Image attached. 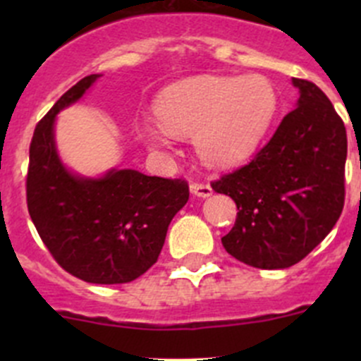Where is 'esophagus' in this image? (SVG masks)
I'll list each match as a JSON object with an SVG mask.
<instances>
[{
	"instance_id": "obj_1",
	"label": "esophagus",
	"mask_w": 361,
	"mask_h": 361,
	"mask_svg": "<svg viewBox=\"0 0 361 361\" xmlns=\"http://www.w3.org/2000/svg\"><path fill=\"white\" fill-rule=\"evenodd\" d=\"M190 192L197 197H209L213 194V188L207 183H202V181H194V183H190Z\"/></svg>"
}]
</instances>
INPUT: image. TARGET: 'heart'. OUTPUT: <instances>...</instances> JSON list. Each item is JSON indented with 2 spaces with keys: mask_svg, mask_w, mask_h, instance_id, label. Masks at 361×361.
I'll return each mask as SVG.
<instances>
[{
  "mask_svg": "<svg viewBox=\"0 0 361 361\" xmlns=\"http://www.w3.org/2000/svg\"><path fill=\"white\" fill-rule=\"evenodd\" d=\"M278 110L274 85L260 75L209 76L166 90L155 104L160 126L171 134L195 133L199 154L218 166L250 157ZM148 141L164 143L157 130Z\"/></svg>",
  "mask_w": 361,
  "mask_h": 361,
  "instance_id": "1",
  "label": "heart"
}]
</instances>
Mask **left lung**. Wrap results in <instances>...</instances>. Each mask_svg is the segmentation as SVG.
Wrapping results in <instances>:
<instances>
[{
	"instance_id": "8db88e82",
	"label": "left lung",
	"mask_w": 361,
	"mask_h": 361,
	"mask_svg": "<svg viewBox=\"0 0 361 361\" xmlns=\"http://www.w3.org/2000/svg\"><path fill=\"white\" fill-rule=\"evenodd\" d=\"M298 106L248 164L211 181L238 206L221 238L228 255L257 269H286L329 235L344 207L348 136L318 85L293 78Z\"/></svg>"
}]
</instances>
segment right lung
<instances>
[{
	"label": "right lung",
	"mask_w": 361,
	"mask_h": 361,
	"mask_svg": "<svg viewBox=\"0 0 361 361\" xmlns=\"http://www.w3.org/2000/svg\"><path fill=\"white\" fill-rule=\"evenodd\" d=\"M99 75H89L59 97L36 126L25 178L27 211L54 260L96 285L130 283L157 262L174 214L188 201L181 178L113 169L90 180L71 174L56 152L54 122Z\"/></svg>",
	"instance_id": "1"
}]
</instances>
